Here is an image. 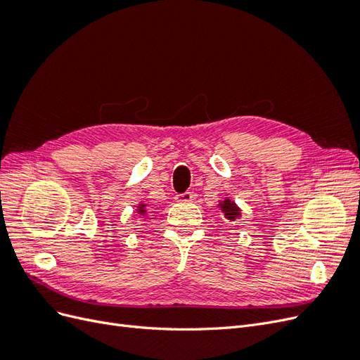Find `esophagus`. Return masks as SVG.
I'll return each mask as SVG.
<instances>
[{
  "instance_id": "obj_1",
  "label": "esophagus",
  "mask_w": 360,
  "mask_h": 360,
  "mask_svg": "<svg viewBox=\"0 0 360 360\" xmlns=\"http://www.w3.org/2000/svg\"><path fill=\"white\" fill-rule=\"evenodd\" d=\"M193 200L192 192H183V193H177L176 195V201L177 202H191Z\"/></svg>"
}]
</instances>
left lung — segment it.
<instances>
[{
  "instance_id": "8db88e82",
  "label": "left lung",
  "mask_w": 360,
  "mask_h": 360,
  "mask_svg": "<svg viewBox=\"0 0 360 360\" xmlns=\"http://www.w3.org/2000/svg\"><path fill=\"white\" fill-rule=\"evenodd\" d=\"M222 210L225 212V216L228 217V219H234L236 216H238V213H240V210L237 209V205L234 202H231L230 200H225L224 204H221Z\"/></svg>"
}]
</instances>
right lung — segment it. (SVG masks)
Listing matches in <instances>:
<instances>
[{
  "mask_svg": "<svg viewBox=\"0 0 360 360\" xmlns=\"http://www.w3.org/2000/svg\"><path fill=\"white\" fill-rule=\"evenodd\" d=\"M141 212H143V210H139V213H141Z\"/></svg>",
  "mask_w": 360,
  "mask_h": 360,
  "instance_id": "right-lung-1",
  "label": "right lung"
}]
</instances>
